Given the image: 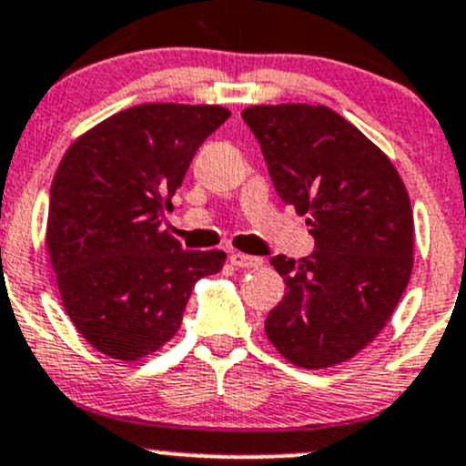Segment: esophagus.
I'll return each mask as SVG.
<instances>
[{"label": "esophagus", "mask_w": 466, "mask_h": 466, "mask_svg": "<svg viewBox=\"0 0 466 466\" xmlns=\"http://www.w3.org/2000/svg\"><path fill=\"white\" fill-rule=\"evenodd\" d=\"M229 263H232L234 268H243V269H258V268H263V258H260V257H249V254H241V252H234L232 257H229Z\"/></svg>", "instance_id": "obj_1"}]
</instances>
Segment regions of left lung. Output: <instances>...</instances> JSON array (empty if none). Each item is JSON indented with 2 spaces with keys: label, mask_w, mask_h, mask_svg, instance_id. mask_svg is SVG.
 <instances>
[{
  "label": "left lung",
  "mask_w": 466,
  "mask_h": 466,
  "mask_svg": "<svg viewBox=\"0 0 466 466\" xmlns=\"http://www.w3.org/2000/svg\"><path fill=\"white\" fill-rule=\"evenodd\" d=\"M245 124L276 192L308 217L316 249L269 263L285 296L265 334L285 360L325 370L365 350L390 323L413 269V212L391 158L327 106H249Z\"/></svg>",
  "instance_id": "8db88e82"
}]
</instances>
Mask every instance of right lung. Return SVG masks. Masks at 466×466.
Instances as JSON below:
<instances>
[{
    "mask_svg": "<svg viewBox=\"0 0 466 466\" xmlns=\"http://www.w3.org/2000/svg\"><path fill=\"white\" fill-rule=\"evenodd\" d=\"M229 115L141 104L76 137L61 158L46 248L66 314L101 354H155L181 327L194 283L223 269V252L183 249L161 221L194 152Z\"/></svg>",
    "mask_w": 466,
    "mask_h": 466,
    "instance_id": "right-lung-1",
    "label": "right lung"
}]
</instances>
